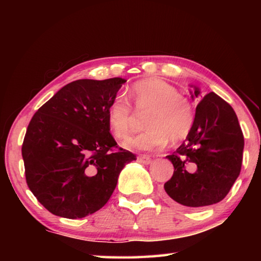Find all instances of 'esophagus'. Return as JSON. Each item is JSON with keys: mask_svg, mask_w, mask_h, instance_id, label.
Returning a JSON list of instances; mask_svg holds the SVG:
<instances>
[{"mask_svg": "<svg viewBox=\"0 0 261 261\" xmlns=\"http://www.w3.org/2000/svg\"><path fill=\"white\" fill-rule=\"evenodd\" d=\"M138 161L141 162V163H144V165H148V163H151L152 159L149 158L148 155H139L138 156Z\"/></svg>", "mask_w": 261, "mask_h": 261, "instance_id": "obj_1", "label": "esophagus"}]
</instances>
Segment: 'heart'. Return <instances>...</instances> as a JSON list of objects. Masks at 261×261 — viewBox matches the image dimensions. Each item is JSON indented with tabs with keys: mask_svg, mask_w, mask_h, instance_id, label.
<instances>
[{
	"mask_svg": "<svg viewBox=\"0 0 261 261\" xmlns=\"http://www.w3.org/2000/svg\"><path fill=\"white\" fill-rule=\"evenodd\" d=\"M137 108H149L145 126L147 129L127 138L123 146L131 151H152L168 143L187 138L194 123V110L190 101L180 95L174 85L159 78H149L134 84L130 91ZM132 110L126 101L117 96L109 105L107 120L117 139L126 138L131 132Z\"/></svg>",
	"mask_w": 261,
	"mask_h": 261,
	"instance_id": "1",
	"label": "heart"
}]
</instances>
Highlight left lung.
Returning a JSON list of instances; mask_svg holds the SVG:
<instances>
[{
	"label": "left lung",
	"instance_id": "obj_1",
	"mask_svg": "<svg viewBox=\"0 0 261 261\" xmlns=\"http://www.w3.org/2000/svg\"><path fill=\"white\" fill-rule=\"evenodd\" d=\"M191 98H199L197 86ZM244 137L236 113L211 92L196 108L192 130L183 144L166 158L174 174L165 191L178 204L201 208L223 199L241 173Z\"/></svg>",
	"mask_w": 261,
	"mask_h": 261
}]
</instances>
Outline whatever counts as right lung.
<instances>
[{
  "label": "right lung",
  "instance_id": "right-lung-1",
  "mask_svg": "<svg viewBox=\"0 0 261 261\" xmlns=\"http://www.w3.org/2000/svg\"><path fill=\"white\" fill-rule=\"evenodd\" d=\"M126 81L79 79L33 115L21 146L26 183L50 213L82 219L103 207L134 153L117 148L109 105Z\"/></svg>",
  "mask_w": 261,
  "mask_h": 261
}]
</instances>
